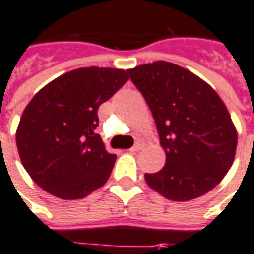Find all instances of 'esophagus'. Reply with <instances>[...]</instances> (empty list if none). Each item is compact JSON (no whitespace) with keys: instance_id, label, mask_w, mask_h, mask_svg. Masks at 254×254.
I'll use <instances>...</instances> for the list:
<instances>
[{"instance_id":"34e87169","label":"esophagus","mask_w":254,"mask_h":254,"mask_svg":"<svg viewBox=\"0 0 254 254\" xmlns=\"http://www.w3.org/2000/svg\"><path fill=\"white\" fill-rule=\"evenodd\" d=\"M141 147H143V145L140 144V143H136V144L133 145L132 148H130V151L132 152H136V151H140V150H141Z\"/></svg>"}]
</instances>
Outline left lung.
Returning <instances> with one entry per match:
<instances>
[{"label":"left lung","instance_id":"left-lung-1","mask_svg":"<svg viewBox=\"0 0 254 254\" xmlns=\"http://www.w3.org/2000/svg\"><path fill=\"white\" fill-rule=\"evenodd\" d=\"M157 124L166 162L147 184L172 201L206 194L231 168L238 134L216 90L189 70L154 62L127 70Z\"/></svg>","mask_w":254,"mask_h":254}]
</instances>
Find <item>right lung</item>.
Returning a JSON list of instances; mask_svg holds the SVG:
<instances>
[{"label": "right lung", "mask_w": 254, "mask_h": 254, "mask_svg": "<svg viewBox=\"0 0 254 254\" xmlns=\"http://www.w3.org/2000/svg\"><path fill=\"white\" fill-rule=\"evenodd\" d=\"M127 79L125 70L82 67L53 79L31 99L16 144L41 189L62 199H81L109 180L117 157L95 132L97 110Z\"/></svg>", "instance_id": "obj_1"}]
</instances>
